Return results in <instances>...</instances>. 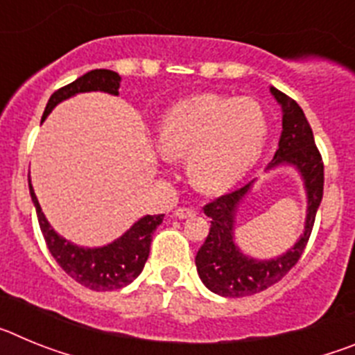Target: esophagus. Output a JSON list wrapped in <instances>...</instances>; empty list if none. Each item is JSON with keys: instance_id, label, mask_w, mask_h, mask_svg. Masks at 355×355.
<instances>
[{"instance_id": "obj_1", "label": "esophagus", "mask_w": 355, "mask_h": 355, "mask_svg": "<svg viewBox=\"0 0 355 355\" xmlns=\"http://www.w3.org/2000/svg\"><path fill=\"white\" fill-rule=\"evenodd\" d=\"M196 213L197 211L193 208H175L174 215L178 216V218H188V216H193Z\"/></svg>"}]
</instances>
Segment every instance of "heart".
I'll use <instances>...</instances> for the list:
<instances>
[{
	"label": "heart",
	"instance_id": "heart-1",
	"mask_svg": "<svg viewBox=\"0 0 355 355\" xmlns=\"http://www.w3.org/2000/svg\"><path fill=\"white\" fill-rule=\"evenodd\" d=\"M266 133V114L258 101L199 94L178 103L163 117L158 149L167 159L188 158L193 187L218 193L254 167Z\"/></svg>",
	"mask_w": 355,
	"mask_h": 355
}]
</instances>
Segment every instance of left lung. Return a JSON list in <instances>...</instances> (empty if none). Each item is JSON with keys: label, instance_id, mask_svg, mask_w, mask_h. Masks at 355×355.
Instances as JSON below:
<instances>
[{"label": "left lung", "instance_id": "8db88e82", "mask_svg": "<svg viewBox=\"0 0 355 355\" xmlns=\"http://www.w3.org/2000/svg\"><path fill=\"white\" fill-rule=\"evenodd\" d=\"M270 90L283 106V133L268 168L288 163L302 174L307 192L306 227L300 240L286 254L270 261H256L243 256L233 240L236 206L249 192L250 183L208 202L202 209L211 218V227L197 252L196 265L206 288L222 297H247L279 283L302 256L324 196V162L302 108L281 90L274 87Z\"/></svg>", "mask_w": 355, "mask_h": 355}]
</instances>
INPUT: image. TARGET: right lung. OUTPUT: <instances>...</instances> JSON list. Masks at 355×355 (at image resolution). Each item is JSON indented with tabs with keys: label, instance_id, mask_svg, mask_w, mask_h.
I'll list each match as a JSON object with an SVG mask.
<instances>
[{
	"label": "right lung",
	"instance_id": "obj_1",
	"mask_svg": "<svg viewBox=\"0 0 355 355\" xmlns=\"http://www.w3.org/2000/svg\"><path fill=\"white\" fill-rule=\"evenodd\" d=\"M119 83H121V76L117 72L108 71V69H94L72 83L53 92L48 105H46V110H44L42 121L48 117L49 112L58 103L69 99L74 94L101 90V92L117 96ZM28 187H30L31 200L35 205L37 218H39L40 231H42V236L46 240V245L65 274L71 275L81 286L94 291L121 290L139 277L147 258H149L153 233L162 224L163 216H165L163 213L162 215H146L128 233L122 234L119 240H115L110 245L99 247V249H83V247L72 245L71 241L64 240L53 231L49 222L44 216L42 209H40L39 200H37L33 187H31L30 174H28Z\"/></svg>",
	"mask_w": 355,
	"mask_h": 355
}]
</instances>
